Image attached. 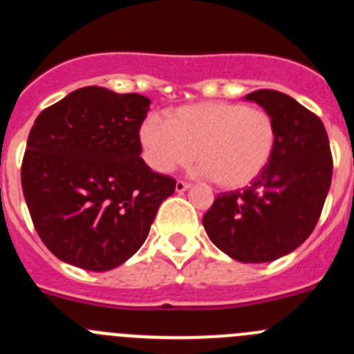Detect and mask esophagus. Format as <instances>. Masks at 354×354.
I'll list each match as a JSON object with an SVG mask.
<instances>
[{
	"instance_id": "34e87169",
	"label": "esophagus",
	"mask_w": 354,
	"mask_h": 354,
	"mask_svg": "<svg viewBox=\"0 0 354 354\" xmlns=\"http://www.w3.org/2000/svg\"><path fill=\"white\" fill-rule=\"evenodd\" d=\"M189 187H192V184L186 183V180H177V184H175V192L184 193L186 189H189Z\"/></svg>"
}]
</instances>
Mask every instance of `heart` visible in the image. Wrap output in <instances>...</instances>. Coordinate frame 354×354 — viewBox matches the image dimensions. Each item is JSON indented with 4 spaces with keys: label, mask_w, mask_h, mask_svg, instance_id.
Here are the masks:
<instances>
[{
    "label": "heart",
    "mask_w": 354,
    "mask_h": 354,
    "mask_svg": "<svg viewBox=\"0 0 354 354\" xmlns=\"http://www.w3.org/2000/svg\"><path fill=\"white\" fill-rule=\"evenodd\" d=\"M277 122L268 111L237 102L180 106L168 120L150 115L140 127L145 159L159 174H170L193 158L198 174L225 189L245 187L273 158Z\"/></svg>",
    "instance_id": "1"
}]
</instances>
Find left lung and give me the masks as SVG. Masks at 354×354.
I'll return each instance as SVG.
<instances>
[{
    "mask_svg": "<svg viewBox=\"0 0 354 354\" xmlns=\"http://www.w3.org/2000/svg\"><path fill=\"white\" fill-rule=\"evenodd\" d=\"M277 122V147L266 170L241 192L220 193L202 218L209 239L239 262H271L310 236L331 184L333 159L324 124L277 90L245 97Z\"/></svg>",
    "mask_w": 354,
    "mask_h": 354,
    "instance_id": "left-lung-1",
    "label": "left lung"
}]
</instances>
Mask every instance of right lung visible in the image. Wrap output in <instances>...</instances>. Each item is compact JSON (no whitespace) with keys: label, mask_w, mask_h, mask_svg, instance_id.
<instances>
[{"label":"right lung","mask_w":354,"mask_h":354,"mask_svg":"<svg viewBox=\"0 0 354 354\" xmlns=\"http://www.w3.org/2000/svg\"><path fill=\"white\" fill-rule=\"evenodd\" d=\"M150 99L102 86L74 90L37 117L21 167L37 234L67 264L108 271L149 236L175 179L140 158Z\"/></svg>","instance_id":"obj_1"}]
</instances>
